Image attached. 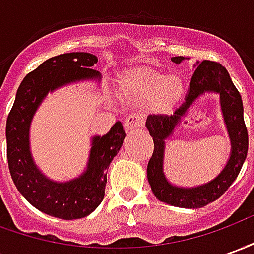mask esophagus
<instances>
[{
  "label": "esophagus",
  "mask_w": 254,
  "mask_h": 254,
  "mask_svg": "<svg viewBox=\"0 0 254 254\" xmlns=\"http://www.w3.org/2000/svg\"><path fill=\"white\" fill-rule=\"evenodd\" d=\"M141 125H143V120H141V116H140L138 113H130V114L125 118V122H124V127H125V129H127V132L136 129V127H140Z\"/></svg>",
  "instance_id": "obj_1"
}]
</instances>
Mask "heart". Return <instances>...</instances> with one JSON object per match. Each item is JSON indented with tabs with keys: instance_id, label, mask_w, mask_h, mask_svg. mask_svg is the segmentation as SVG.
<instances>
[{
	"instance_id": "b5f03b06",
	"label": "heart",
	"mask_w": 254,
	"mask_h": 254,
	"mask_svg": "<svg viewBox=\"0 0 254 254\" xmlns=\"http://www.w3.org/2000/svg\"><path fill=\"white\" fill-rule=\"evenodd\" d=\"M124 92L132 99L149 100L151 110L165 114L174 109L184 95V83L174 73L163 74L151 66H137L122 76Z\"/></svg>"
}]
</instances>
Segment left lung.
<instances>
[{
	"label": "left lung",
	"mask_w": 254,
	"mask_h": 254,
	"mask_svg": "<svg viewBox=\"0 0 254 254\" xmlns=\"http://www.w3.org/2000/svg\"><path fill=\"white\" fill-rule=\"evenodd\" d=\"M182 60L184 57H173L176 64ZM205 90H213L221 95L225 121L232 140V156L224 171L213 182L191 190L176 188L167 182L163 174V140L172 131L194 99ZM147 127L154 140V152L147 167L149 185L158 200L174 207L201 208L218 200L235 181L246 159L249 137L240 91L235 88L226 67L216 61L204 60L198 64L190 78L185 102L176 109L173 116H148Z\"/></svg>",
	"instance_id": "obj_1"
}]
</instances>
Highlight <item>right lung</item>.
<instances>
[{
  "label": "right lung",
  "instance_id": "add662e5",
  "mask_svg": "<svg viewBox=\"0 0 254 254\" xmlns=\"http://www.w3.org/2000/svg\"><path fill=\"white\" fill-rule=\"evenodd\" d=\"M96 63L98 58L89 53H66L46 60L21 81L6 120V156L14 185L30 204L54 218H84L102 202L106 171L121 148L125 130L117 121L106 136L94 137L87 171L77 180L57 184L47 180L31 158V120L49 91L76 80L99 78L94 69Z\"/></svg>",
  "mask_w": 254,
  "mask_h": 254
}]
</instances>
